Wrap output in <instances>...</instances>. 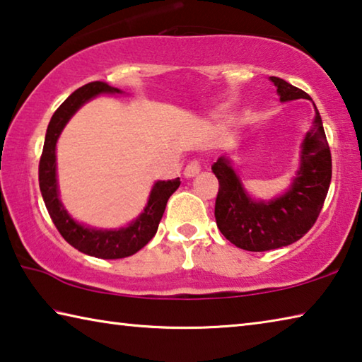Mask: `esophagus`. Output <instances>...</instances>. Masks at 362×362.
I'll return each instance as SVG.
<instances>
[{"instance_id": "esophagus-1", "label": "esophagus", "mask_w": 362, "mask_h": 362, "mask_svg": "<svg viewBox=\"0 0 362 362\" xmlns=\"http://www.w3.org/2000/svg\"><path fill=\"white\" fill-rule=\"evenodd\" d=\"M199 170H201V163L198 159H193V161H189L187 164L185 170H183V175H185L187 179H189V177H194L196 174H199Z\"/></svg>"}]
</instances>
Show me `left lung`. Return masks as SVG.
Instances as JSON below:
<instances>
[{"label": "left lung", "instance_id": "left-lung-1", "mask_svg": "<svg viewBox=\"0 0 362 362\" xmlns=\"http://www.w3.org/2000/svg\"><path fill=\"white\" fill-rule=\"evenodd\" d=\"M279 100L310 99L302 89L284 79L269 76ZM313 127L306 132L300 151V169L284 194L272 201H255L246 193L228 158L212 164L218 179L216 222L222 235L236 247L263 252L289 246L315 225L332 179V158L322 119L315 105Z\"/></svg>", "mask_w": 362, "mask_h": 362}]
</instances>
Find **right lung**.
I'll return each instance as SVG.
<instances>
[{
  "label": "right lung",
  "mask_w": 362,
  "mask_h": 362,
  "mask_svg": "<svg viewBox=\"0 0 362 362\" xmlns=\"http://www.w3.org/2000/svg\"><path fill=\"white\" fill-rule=\"evenodd\" d=\"M99 94H121V90L103 81L88 83L83 88L76 89L52 115L40 158V189L49 216L70 246L83 254L97 257V259H124L146 246L151 238L156 235L168 199L180 187V179L177 177L174 180L156 182L151 188L148 203H146L144 212L126 228L95 230L75 222L69 216L59 199L56 144L60 132L71 116L76 113V110Z\"/></svg>",
  "instance_id": "1"
}]
</instances>
